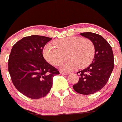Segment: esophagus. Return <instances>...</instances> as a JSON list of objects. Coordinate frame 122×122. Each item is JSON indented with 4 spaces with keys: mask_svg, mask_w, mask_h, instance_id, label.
<instances>
[{
    "mask_svg": "<svg viewBox=\"0 0 122 122\" xmlns=\"http://www.w3.org/2000/svg\"><path fill=\"white\" fill-rule=\"evenodd\" d=\"M60 73H61V74H64V75H69V74H70V72H64V71H60Z\"/></svg>",
    "mask_w": 122,
    "mask_h": 122,
    "instance_id": "1",
    "label": "esophagus"
}]
</instances>
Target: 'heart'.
<instances>
[{
  "instance_id": "b5f03b06",
  "label": "heart",
  "mask_w": 122,
  "mask_h": 122,
  "mask_svg": "<svg viewBox=\"0 0 122 122\" xmlns=\"http://www.w3.org/2000/svg\"><path fill=\"white\" fill-rule=\"evenodd\" d=\"M96 49L94 44L88 38L79 36L68 37L56 40L53 43H47L43 50L45 60L51 65L59 66L68 57L70 61L63 68L71 70L78 67L86 68L94 58Z\"/></svg>"
}]
</instances>
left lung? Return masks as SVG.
Segmentation results:
<instances>
[{
	"mask_svg": "<svg viewBox=\"0 0 122 122\" xmlns=\"http://www.w3.org/2000/svg\"><path fill=\"white\" fill-rule=\"evenodd\" d=\"M81 35L93 41L96 53L92 63L77 72L79 81L73 86V89L81 94H92L102 89L107 84L114 67L113 54L110 45L100 35L84 32Z\"/></svg>",
	"mask_w": 122,
	"mask_h": 122,
	"instance_id": "1",
	"label": "left lung"
}]
</instances>
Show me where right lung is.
Here are the masks:
<instances>
[{"instance_id":"obj_1","label":"right lung","mask_w":122,"mask_h":122,"mask_svg":"<svg viewBox=\"0 0 122 122\" xmlns=\"http://www.w3.org/2000/svg\"><path fill=\"white\" fill-rule=\"evenodd\" d=\"M51 37L32 35L24 37L12 47L8 69L12 82L24 96L32 99L46 96L58 70L44 58L43 50Z\"/></svg>"}]
</instances>
